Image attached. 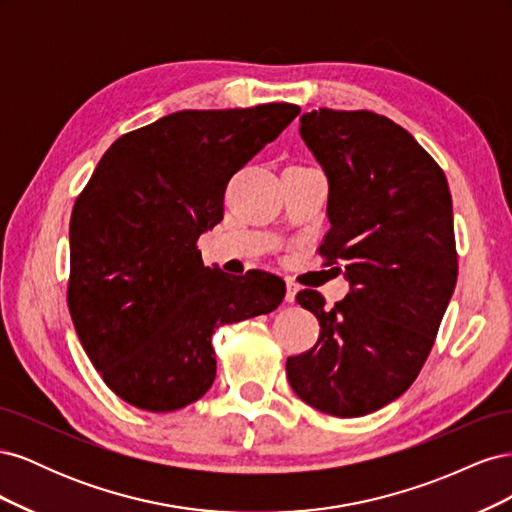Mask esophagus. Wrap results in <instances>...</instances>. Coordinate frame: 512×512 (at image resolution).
Instances as JSON below:
<instances>
[{"instance_id":"1","label":"esophagus","mask_w":512,"mask_h":512,"mask_svg":"<svg viewBox=\"0 0 512 512\" xmlns=\"http://www.w3.org/2000/svg\"><path fill=\"white\" fill-rule=\"evenodd\" d=\"M297 292H299V284L288 277V280H286V301L292 303L294 297H297Z\"/></svg>"}]
</instances>
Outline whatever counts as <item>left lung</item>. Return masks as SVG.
<instances>
[{
  "instance_id": "left-lung-1",
  "label": "left lung",
  "mask_w": 512,
  "mask_h": 512,
  "mask_svg": "<svg viewBox=\"0 0 512 512\" xmlns=\"http://www.w3.org/2000/svg\"><path fill=\"white\" fill-rule=\"evenodd\" d=\"M301 136L329 179L318 254L344 267L350 292L331 309L316 290L297 294L320 335L286 376L312 408L363 416L410 389L436 342L457 284L453 200L438 162L389 117L320 108Z\"/></svg>"
}]
</instances>
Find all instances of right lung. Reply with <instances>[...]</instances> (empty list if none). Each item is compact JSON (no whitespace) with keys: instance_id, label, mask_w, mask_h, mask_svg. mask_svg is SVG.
Masks as SVG:
<instances>
[{"instance_id":"right-lung-1","label":"right lung","mask_w":512,"mask_h":512,"mask_svg":"<svg viewBox=\"0 0 512 512\" xmlns=\"http://www.w3.org/2000/svg\"><path fill=\"white\" fill-rule=\"evenodd\" d=\"M299 113L271 102L166 115L119 136L76 196L68 309L89 361L130 406L194 404L215 380V329L282 303V277L205 267L196 243L222 222L230 177Z\"/></svg>"}]
</instances>
